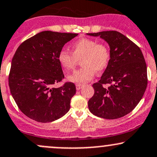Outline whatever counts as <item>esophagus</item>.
Wrapping results in <instances>:
<instances>
[{"label": "esophagus", "instance_id": "obj_1", "mask_svg": "<svg viewBox=\"0 0 157 157\" xmlns=\"http://www.w3.org/2000/svg\"><path fill=\"white\" fill-rule=\"evenodd\" d=\"M82 86H83V85H81V84H76V89H77V90L81 89Z\"/></svg>", "mask_w": 157, "mask_h": 157}]
</instances>
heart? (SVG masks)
<instances>
[{"label":"heart","instance_id":"obj_1","mask_svg":"<svg viewBox=\"0 0 157 157\" xmlns=\"http://www.w3.org/2000/svg\"><path fill=\"white\" fill-rule=\"evenodd\" d=\"M72 53L62 49L57 55V59L65 71L73 69L79 59L82 65L68 76L70 82L77 84L85 83L93 79L96 71H104L109 64L111 52L109 46L94 39H79L71 45Z\"/></svg>","mask_w":157,"mask_h":157}]
</instances>
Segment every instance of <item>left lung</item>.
Listing matches in <instances>:
<instances>
[{
  "mask_svg": "<svg viewBox=\"0 0 157 157\" xmlns=\"http://www.w3.org/2000/svg\"><path fill=\"white\" fill-rule=\"evenodd\" d=\"M100 36L109 44V64L101 80L92 85L94 94L88 102L93 115L116 119L134 109L147 85V65L142 51L135 43L118 31L87 33ZM109 84L108 88L102 86Z\"/></svg>",
  "mask_w": 157,
  "mask_h": 157,
  "instance_id": "obj_1",
  "label": "left lung"
}]
</instances>
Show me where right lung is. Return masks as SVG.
<instances>
[{
    "instance_id": "add662e5",
    "label": "right lung",
    "mask_w": 157,
    "mask_h": 157,
    "mask_svg": "<svg viewBox=\"0 0 157 157\" xmlns=\"http://www.w3.org/2000/svg\"><path fill=\"white\" fill-rule=\"evenodd\" d=\"M77 35L42 31L22 42L15 51L9 86L17 106L28 118L47 123L59 119L70 109L75 84L66 82L59 88L53 85L64 78L58 53Z\"/></svg>"
}]
</instances>
